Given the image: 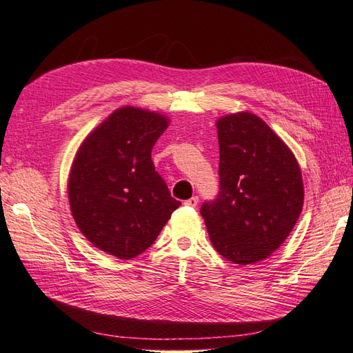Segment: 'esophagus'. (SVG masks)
<instances>
[{"label": "esophagus", "instance_id": "1", "mask_svg": "<svg viewBox=\"0 0 353 353\" xmlns=\"http://www.w3.org/2000/svg\"><path fill=\"white\" fill-rule=\"evenodd\" d=\"M199 205V197L194 196L188 200H185V206H190V208H196Z\"/></svg>", "mask_w": 353, "mask_h": 353}]
</instances>
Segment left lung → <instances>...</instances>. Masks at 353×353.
I'll return each instance as SVG.
<instances>
[{"instance_id":"left-lung-1","label":"left lung","mask_w":353,"mask_h":353,"mask_svg":"<svg viewBox=\"0 0 353 353\" xmlns=\"http://www.w3.org/2000/svg\"><path fill=\"white\" fill-rule=\"evenodd\" d=\"M220 192L200 209L223 258L249 265L291 234L303 208L301 167L290 147L252 112L216 119Z\"/></svg>"}]
</instances>
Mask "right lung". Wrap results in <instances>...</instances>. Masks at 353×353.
<instances>
[{"instance_id": "1", "label": "right lung", "mask_w": 353, "mask_h": 353, "mask_svg": "<svg viewBox=\"0 0 353 353\" xmlns=\"http://www.w3.org/2000/svg\"><path fill=\"white\" fill-rule=\"evenodd\" d=\"M168 117L123 106L81 142L68 176V199L89 243L118 259L152 245L181 201L154 170L152 148Z\"/></svg>"}]
</instances>
